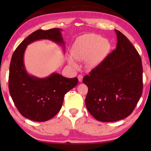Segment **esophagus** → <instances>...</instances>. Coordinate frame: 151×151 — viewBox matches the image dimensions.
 I'll list each match as a JSON object with an SVG mask.
<instances>
[{
  "instance_id": "obj_1",
  "label": "esophagus",
  "mask_w": 151,
  "mask_h": 151,
  "mask_svg": "<svg viewBox=\"0 0 151 151\" xmlns=\"http://www.w3.org/2000/svg\"><path fill=\"white\" fill-rule=\"evenodd\" d=\"M78 80H79L80 82H82V79H83V76H82V75H79L78 76Z\"/></svg>"
}]
</instances>
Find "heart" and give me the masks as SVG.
I'll return each mask as SVG.
<instances>
[{"instance_id":"b5f03b06","label":"heart","mask_w":151,"mask_h":151,"mask_svg":"<svg viewBox=\"0 0 151 151\" xmlns=\"http://www.w3.org/2000/svg\"><path fill=\"white\" fill-rule=\"evenodd\" d=\"M111 45L108 40L98 34H87L76 39L71 47V55L77 60H84L88 67H94L100 64L110 52ZM73 67L77 64L72 57L68 58Z\"/></svg>"}]
</instances>
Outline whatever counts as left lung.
I'll use <instances>...</instances> for the list:
<instances>
[{
    "mask_svg": "<svg viewBox=\"0 0 151 151\" xmlns=\"http://www.w3.org/2000/svg\"><path fill=\"white\" fill-rule=\"evenodd\" d=\"M116 49L84 77L85 104L97 120L116 122L131 114L143 89V69L137 51L118 30Z\"/></svg>",
    "mask_w": 151,
    "mask_h": 151,
    "instance_id": "8db88e82",
    "label": "left lung"
}]
</instances>
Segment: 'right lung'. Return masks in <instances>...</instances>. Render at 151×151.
I'll return each mask as SVG.
<instances>
[{
    "label": "right lung",
    "instance_id": "1",
    "mask_svg": "<svg viewBox=\"0 0 151 151\" xmlns=\"http://www.w3.org/2000/svg\"><path fill=\"white\" fill-rule=\"evenodd\" d=\"M62 29H38L26 38L12 55L9 66V90L13 102L22 116L35 122H45L60 110L67 93L77 85V78H67L53 73L45 78L31 76L26 71L24 53L34 41L47 39L65 49Z\"/></svg>",
    "mask_w": 151,
    "mask_h": 151
}]
</instances>
